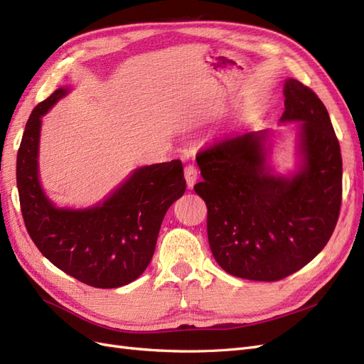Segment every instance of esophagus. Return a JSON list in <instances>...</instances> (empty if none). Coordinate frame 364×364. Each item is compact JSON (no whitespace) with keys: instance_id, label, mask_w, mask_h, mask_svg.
Masks as SVG:
<instances>
[{"instance_id":"1","label":"esophagus","mask_w":364,"mask_h":364,"mask_svg":"<svg viewBox=\"0 0 364 364\" xmlns=\"http://www.w3.org/2000/svg\"><path fill=\"white\" fill-rule=\"evenodd\" d=\"M183 174H185V181H186V185H188V188H193L196 181H197V168L193 164L185 165Z\"/></svg>"}]
</instances>
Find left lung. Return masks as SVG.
I'll return each mask as SVG.
<instances>
[{"instance_id": "1", "label": "left lung", "mask_w": 364, "mask_h": 364, "mask_svg": "<svg viewBox=\"0 0 364 364\" xmlns=\"http://www.w3.org/2000/svg\"><path fill=\"white\" fill-rule=\"evenodd\" d=\"M282 123L302 121L304 164L290 178L266 164L267 130L226 138L197 153L208 241L218 266L250 281H279L331 238L341 205V155L325 105L304 83L284 85Z\"/></svg>"}]
</instances>
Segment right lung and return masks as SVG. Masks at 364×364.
I'll return each instance as SVG.
<instances>
[{
	"instance_id": "add662e5",
	"label": "right lung",
	"mask_w": 364,
	"mask_h": 364,
	"mask_svg": "<svg viewBox=\"0 0 364 364\" xmlns=\"http://www.w3.org/2000/svg\"><path fill=\"white\" fill-rule=\"evenodd\" d=\"M59 87L27 121L16 159V185L27 232L58 269L95 289H117L147 269L167 209L183 196L179 159L136 168L103 203L86 209L58 208L38 174L41 117L68 94Z\"/></svg>"
}]
</instances>
